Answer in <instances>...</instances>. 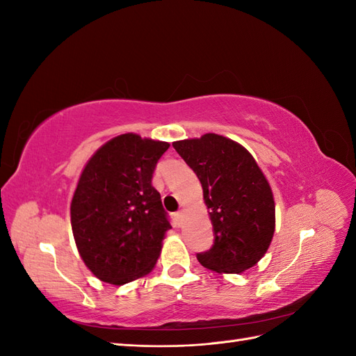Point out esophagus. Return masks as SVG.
Wrapping results in <instances>:
<instances>
[{
  "mask_svg": "<svg viewBox=\"0 0 356 356\" xmlns=\"http://www.w3.org/2000/svg\"><path fill=\"white\" fill-rule=\"evenodd\" d=\"M175 217H177V220H178L179 222H182V220H184V211H178V212L175 213Z\"/></svg>",
  "mask_w": 356,
  "mask_h": 356,
  "instance_id": "1",
  "label": "esophagus"
}]
</instances>
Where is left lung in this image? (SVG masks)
Returning <instances> with one entry per match:
<instances>
[{
	"label": "left lung",
	"mask_w": 356,
	"mask_h": 356,
	"mask_svg": "<svg viewBox=\"0 0 356 356\" xmlns=\"http://www.w3.org/2000/svg\"><path fill=\"white\" fill-rule=\"evenodd\" d=\"M195 170L209 209L213 245L199 263L218 273H242L261 260L275 233L270 186L245 147L207 134L172 144Z\"/></svg>",
	"instance_id": "obj_1"
}]
</instances>
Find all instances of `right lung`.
<instances>
[{
  "instance_id": "obj_1",
  "label": "right lung",
  "mask_w": 356,
  "mask_h": 356,
  "mask_svg": "<svg viewBox=\"0 0 356 356\" xmlns=\"http://www.w3.org/2000/svg\"><path fill=\"white\" fill-rule=\"evenodd\" d=\"M168 143L118 135L86 163L71 202L75 245L102 282L123 285L153 270L170 229L152 186Z\"/></svg>"
}]
</instances>
